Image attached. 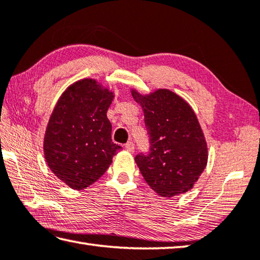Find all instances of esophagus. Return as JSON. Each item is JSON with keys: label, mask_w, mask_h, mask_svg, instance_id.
Returning <instances> with one entry per match:
<instances>
[{"label": "esophagus", "mask_w": 260, "mask_h": 260, "mask_svg": "<svg viewBox=\"0 0 260 260\" xmlns=\"http://www.w3.org/2000/svg\"><path fill=\"white\" fill-rule=\"evenodd\" d=\"M124 147L128 151H134L135 150V145H134V143H132V141H128Z\"/></svg>", "instance_id": "obj_1"}]
</instances>
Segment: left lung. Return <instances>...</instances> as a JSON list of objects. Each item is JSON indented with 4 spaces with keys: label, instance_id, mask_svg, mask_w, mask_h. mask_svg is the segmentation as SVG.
Instances as JSON below:
<instances>
[{
    "label": "left lung",
    "instance_id": "left-lung-1",
    "mask_svg": "<svg viewBox=\"0 0 260 260\" xmlns=\"http://www.w3.org/2000/svg\"><path fill=\"white\" fill-rule=\"evenodd\" d=\"M144 110L149 151L136 163L149 187L161 197L187 192L207 165V144L193 110L169 89L149 95L132 90Z\"/></svg>",
    "mask_w": 260,
    "mask_h": 260
}]
</instances>
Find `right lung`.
I'll return each mask as SVG.
<instances>
[{
	"instance_id": "1",
	"label": "right lung",
	"mask_w": 260,
	"mask_h": 260,
	"mask_svg": "<svg viewBox=\"0 0 260 260\" xmlns=\"http://www.w3.org/2000/svg\"><path fill=\"white\" fill-rule=\"evenodd\" d=\"M113 97L96 80L82 79L68 88L54 107L44 154L52 172L72 189H85L99 180L121 150L112 141L106 116Z\"/></svg>"
}]
</instances>
